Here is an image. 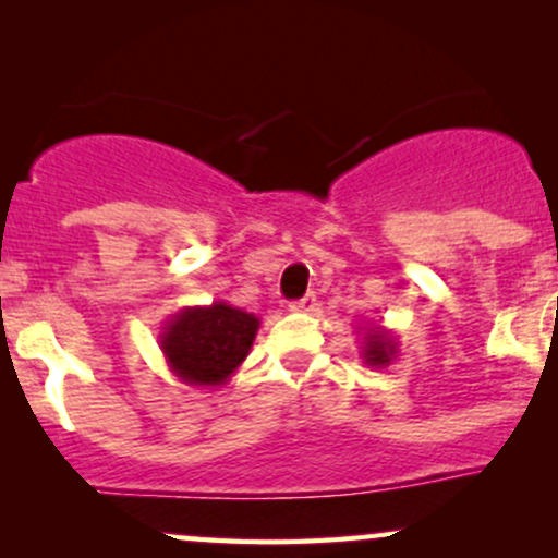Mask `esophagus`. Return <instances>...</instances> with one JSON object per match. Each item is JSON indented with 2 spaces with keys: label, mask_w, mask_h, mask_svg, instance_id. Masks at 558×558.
<instances>
[{
  "label": "esophagus",
  "mask_w": 558,
  "mask_h": 558,
  "mask_svg": "<svg viewBox=\"0 0 558 558\" xmlns=\"http://www.w3.org/2000/svg\"><path fill=\"white\" fill-rule=\"evenodd\" d=\"M315 293H306L304 299H299V301H291V304H288V310L291 312H312L315 310Z\"/></svg>",
  "instance_id": "34e87169"
}]
</instances>
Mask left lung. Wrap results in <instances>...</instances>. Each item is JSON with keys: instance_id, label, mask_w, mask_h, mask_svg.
Returning a JSON list of instances; mask_svg holds the SVG:
<instances>
[{"instance_id": "obj_1", "label": "left lung", "mask_w": 558, "mask_h": 558, "mask_svg": "<svg viewBox=\"0 0 558 558\" xmlns=\"http://www.w3.org/2000/svg\"><path fill=\"white\" fill-rule=\"evenodd\" d=\"M360 356L367 367H380L386 369L388 364H393L396 356H399V343H396V336L383 325H369V328H362L360 332Z\"/></svg>"}]
</instances>
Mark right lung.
<instances>
[{
	"instance_id": "add662e5",
	"label": "right lung",
	"mask_w": 558,
	"mask_h": 558,
	"mask_svg": "<svg viewBox=\"0 0 558 558\" xmlns=\"http://www.w3.org/2000/svg\"><path fill=\"white\" fill-rule=\"evenodd\" d=\"M259 317L228 301L183 306L159 332L170 373L185 386L222 388L252 351Z\"/></svg>"
}]
</instances>
